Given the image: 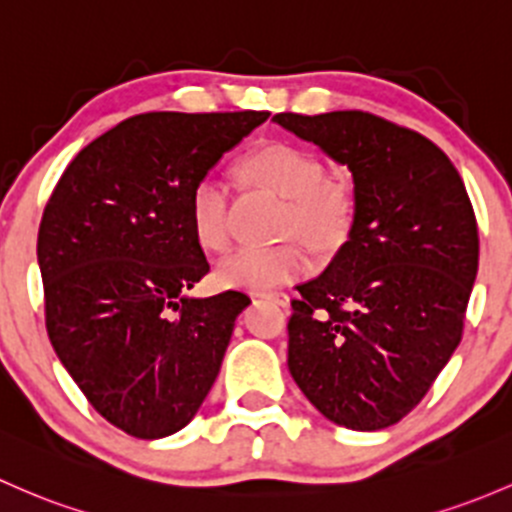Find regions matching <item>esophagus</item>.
Masks as SVG:
<instances>
[{
  "instance_id": "34e87169",
  "label": "esophagus",
  "mask_w": 512,
  "mask_h": 512,
  "mask_svg": "<svg viewBox=\"0 0 512 512\" xmlns=\"http://www.w3.org/2000/svg\"><path fill=\"white\" fill-rule=\"evenodd\" d=\"M257 297L270 299V301H274V304L284 306V309H287V306H289V294L287 292H262V294H257Z\"/></svg>"
}]
</instances>
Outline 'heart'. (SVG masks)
I'll return each instance as SVG.
<instances>
[{"mask_svg": "<svg viewBox=\"0 0 512 512\" xmlns=\"http://www.w3.org/2000/svg\"><path fill=\"white\" fill-rule=\"evenodd\" d=\"M247 184L267 188L284 198L279 233H297L319 250H333L348 238L355 201L351 188L326 176V166L309 149L297 144L270 142L252 149L240 161ZM230 191L215 176H203L191 191L188 215L196 240L206 250L220 252L230 242ZM311 260L299 240L272 247H240L218 262L215 279L220 287L267 292L294 282L309 270Z\"/></svg>", "mask_w": 512, "mask_h": 512, "instance_id": "obj_1", "label": "heart"}]
</instances>
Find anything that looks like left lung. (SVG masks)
Segmentation results:
<instances>
[{"label":"left lung","mask_w":512,"mask_h":512,"mask_svg":"<svg viewBox=\"0 0 512 512\" xmlns=\"http://www.w3.org/2000/svg\"><path fill=\"white\" fill-rule=\"evenodd\" d=\"M272 120L346 164L355 201L348 240L297 287L289 373L331 422L385 429L422 402L461 341L478 272L469 193L437 144L370 112Z\"/></svg>","instance_id":"obj_1"}]
</instances>
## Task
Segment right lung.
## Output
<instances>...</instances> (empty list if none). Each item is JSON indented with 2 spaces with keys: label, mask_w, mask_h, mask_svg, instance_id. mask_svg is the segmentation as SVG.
I'll list each match as a JSON object with an SVG mask.
<instances>
[{
  "label": "right lung",
  "mask_w": 512,
  "mask_h": 512,
  "mask_svg": "<svg viewBox=\"0 0 512 512\" xmlns=\"http://www.w3.org/2000/svg\"><path fill=\"white\" fill-rule=\"evenodd\" d=\"M270 112H144L80 149L39 228L46 331L90 405L137 439L184 429L250 297H188L208 260L191 191Z\"/></svg>",
  "instance_id": "add662e5"
}]
</instances>
